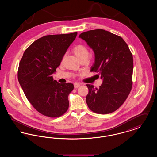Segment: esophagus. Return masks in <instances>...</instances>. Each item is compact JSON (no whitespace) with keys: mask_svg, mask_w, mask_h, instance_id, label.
<instances>
[{"mask_svg":"<svg viewBox=\"0 0 157 157\" xmlns=\"http://www.w3.org/2000/svg\"><path fill=\"white\" fill-rule=\"evenodd\" d=\"M81 86V84L79 83H74V88H79V86Z\"/></svg>","mask_w":157,"mask_h":157,"instance_id":"esophagus-1","label":"esophagus"}]
</instances>
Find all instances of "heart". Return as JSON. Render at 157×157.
Wrapping results in <instances>:
<instances>
[{
  "mask_svg": "<svg viewBox=\"0 0 157 157\" xmlns=\"http://www.w3.org/2000/svg\"><path fill=\"white\" fill-rule=\"evenodd\" d=\"M74 53L79 60L86 58L88 59L89 51L87 48L83 45H76L73 49Z\"/></svg>",
  "mask_w": 157,
  "mask_h": 157,
  "instance_id": "heart-1",
  "label": "heart"
}]
</instances>
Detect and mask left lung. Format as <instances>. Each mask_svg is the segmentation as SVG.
Listing matches in <instances>:
<instances>
[{"mask_svg":"<svg viewBox=\"0 0 157 157\" xmlns=\"http://www.w3.org/2000/svg\"><path fill=\"white\" fill-rule=\"evenodd\" d=\"M79 37L93 50L95 61L90 71L98 73L102 80L98 88L86 84V104L97 113L114 112L123 104L132 88V55L122 37L104 29L82 32Z\"/></svg>","mask_w":157,"mask_h":157,"instance_id":"left-lung-1","label":"left lung"}]
</instances>
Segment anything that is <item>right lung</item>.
I'll use <instances>...</instances> for the list:
<instances>
[{
  "instance_id": "add662e5",
  "label": "right lung",
  "mask_w": 157,
  "mask_h": 157,
  "mask_svg": "<svg viewBox=\"0 0 157 157\" xmlns=\"http://www.w3.org/2000/svg\"><path fill=\"white\" fill-rule=\"evenodd\" d=\"M77 32L40 37L25 50L19 63L18 81L32 105L42 115L58 117L67 111L71 83H59L52 74L60 64Z\"/></svg>"
}]
</instances>
